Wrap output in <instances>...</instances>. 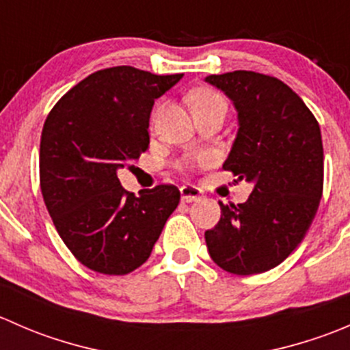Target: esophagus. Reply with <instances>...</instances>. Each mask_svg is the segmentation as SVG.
<instances>
[{
	"mask_svg": "<svg viewBox=\"0 0 350 350\" xmlns=\"http://www.w3.org/2000/svg\"><path fill=\"white\" fill-rule=\"evenodd\" d=\"M201 198V191L196 188V186L191 185H185L181 188V200L185 203H191V201H196Z\"/></svg>",
	"mask_w": 350,
	"mask_h": 350,
	"instance_id": "obj_1",
	"label": "esophagus"
}]
</instances>
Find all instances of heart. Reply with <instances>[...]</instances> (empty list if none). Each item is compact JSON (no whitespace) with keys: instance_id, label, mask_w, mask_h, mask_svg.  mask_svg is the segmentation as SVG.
Segmentation results:
<instances>
[{"instance_id":"obj_1","label":"heart","mask_w":350,"mask_h":350,"mask_svg":"<svg viewBox=\"0 0 350 350\" xmlns=\"http://www.w3.org/2000/svg\"><path fill=\"white\" fill-rule=\"evenodd\" d=\"M189 101H191V108L195 113L210 111V109H225L227 111V101H225V98L215 90H210V88L195 90L189 94ZM157 111H155V115H157ZM178 167L188 171V169L193 167V159L183 157L178 162Z\"/></svg>"}]
</instances>
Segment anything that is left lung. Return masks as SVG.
I'll use <instances>...</instances> for the list:
<instances>
[{"label":"left lung","instance_id":"8db88e82","mask_svg":"<svg viewBox=\"0 0 350 350\" xmlns=\"http://www.w3.org/2000/svg\"><path fill=\"white\" fill-rule=\"evenodd\" d=\"M239 111V133L224 169L254 183L245 203H220L204 232L208 252L227 273L249 276L281 264L305 237L323 191L320 126L301 98L278 77L254 70L213 74Z\"/></svg>","mask_w":350,"mask_h":350}]
</instances>
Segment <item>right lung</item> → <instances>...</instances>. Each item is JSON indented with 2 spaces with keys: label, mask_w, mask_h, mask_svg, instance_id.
<instances>
[{
  "label": "right lung",
  "mask_w": 350,
  "mask_h": 350,
  "mask_svg": "<svg viewBox=\"0 0 350 350\" xmlns=\"http://www.w3.org/2000/svg\"><path fill=\"white\" fill-rule=\"evenodd\" d=\"M183 74L157 76L132 66L96 70L51 109L40 139V189L72 256L109 276L149 259L179 189L159 185L140 196L122 188L116 171L149 149L155 98Z\"/></svg>",
  "instance_id": "1"
}]
</instances>
